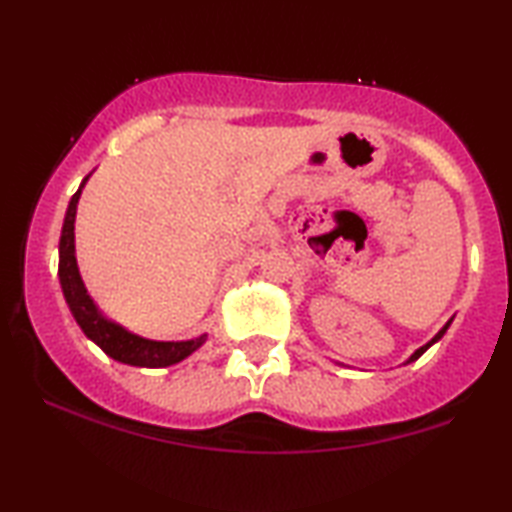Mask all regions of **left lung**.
I'll use <instances>...</instances> for the list:
<instances>
[{
    "label": "left lung",
    "mask_w": 512,
    "mask_h": 512,
    "mask_svg": "<svg viewBox=\"0 0 512 512\" xmlns=\"http://www.w3.org/2000/svg\"><path fill=\"white\" fill-rule=\"evenodd\" d=\"M449 325H452V320H449V323H447V325H445L443 329H440V332H438L436 336H433V339H431V341H429L427 345H422V348H420V350H415V352L411 354V357H409V361H406V363H411V361H415V359H420V357H422V354H424V352H427V350L431 348V345H433V343H436V341H440V339H443V334L447 332V327H449Z\"/></svg>",
    "instance_id": "left-lung-1"
}]
</instances>
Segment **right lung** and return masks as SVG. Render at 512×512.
<instances>
[{
    "mask_svg": "<svg viewBox=\"0 0 512 512\" xmlns=\"http://www.w3.org/2000/svg\"><path fill=\"white\" fill-rule=\"evenodd\" d=\"M79 187V192L69 201L65 223H63V235H60L58 246V277L60 287H63V296L69 305V311L76 318V323L83 329V334L94 341L99 348L119 363H128V366H140V368H164L173 366V363L187 359L189 354L196 352L205 343L207 334L198 336L192 341H149L142 336L131 334L117 323H112L101 314L99 307L94 305L88 289L81 280L79 264H76V250H74V221H76V205L85 183Z\"/></svg>",
    "mask_w": 512,
    "mask_h": 512,
    "instance_id": "1",
    "label": "right lung"
}]
</instances>
